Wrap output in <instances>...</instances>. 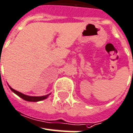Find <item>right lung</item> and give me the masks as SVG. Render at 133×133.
I'll use <instances>...</instances> for the list:
<instances>
[{
    "label": "right lung",
    "mask_w": 133,
    "mask_h": 133,
    "mask_svg": "<svg viewBox=\"0 0 133 133\" xmlns=\"http://www.w3.org/2000/svg\"><path fill=\"white\" fill-rule=\"evenodd\" d=\"M9 87L11 90L14 93H15L16 95H18V96L22 98L23 100H26V101H29V102H38V101L45 100V99H46L50 95V94H47L46 96H27V95L24 94L22 93L16 91V90L14 89L13 88H11L9 85Z\"/></svg>",
    "instance_id": "obj_1"
}]
</instances>
